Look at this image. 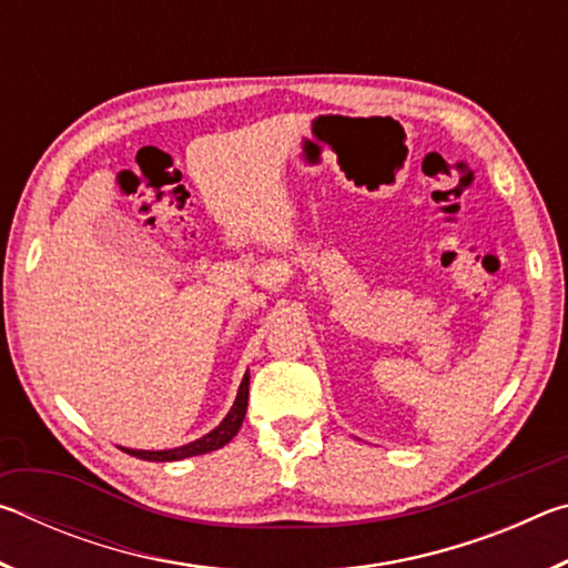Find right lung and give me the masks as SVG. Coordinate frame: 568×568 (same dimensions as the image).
I'll use <instances>...</instances> for the list:
<instances>
[{
  "mask_svg": "<svg viewBox=\"0 0 568 568\" xmlns=\"http://www.w3.org/2000/svg\"><path fill=\"white\" fill-rule=\"evenodd\" d=\"M247 386H250V376L245 373L243 383H240V390H237V398L233 403V408H230L227 416L223 418V423L215 430H210L207 436L192 440L187 446H180V448H172V450H128L130 456H138L142 460H180V458H190V456H200V454H210V450H217L223 448L225 444L233 440V436L243 426V418H245V410H247Z\"/></svg>",
  "mask_w": 568,
  "mask_h": 568,
  "instance_id": "right-lung-1",
  "label": "right lung"
}]
</instances>
